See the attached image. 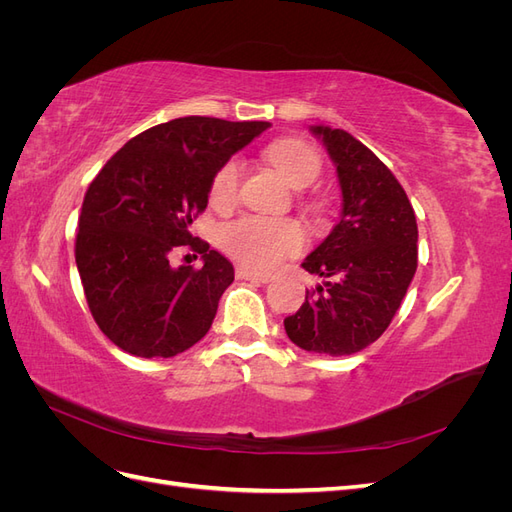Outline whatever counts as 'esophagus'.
<instances>
[{"label":"esophagus","mask_w":512,"mask_h":512,"mask_svg":"<svg viewBox=\"0 0 512 512\" xmlns=\"http://www.w3.org/2000/svg\"><path fill=\"white\" fill-rule=\"evenodd\" d=\"M237 280L256 282V284H269V282H271V277H269V275L254 273V271H250V269H243V267H239V269H237Z\"/></svg>","instance_id":"1"}]
</instances>
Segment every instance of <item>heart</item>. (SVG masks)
I'll list each match as a JSON object with an SVG mask.
<instances>
[{
  "mask_svg": "<svg viewBox=\"0 0 512 512\" xmlns=\"http://www.w3.org/2000/svg\"><path fill=\"white\" fill-rule=\"evenodd\" d=\"M265 158L280 170L294 190L309 188L322 173L320 153L299 138H280L265 149ZM241 185V162L228 160L211 179L209 200L215 209L226 211L237 205ZM226 252L243 267L254 271H273L280 262L297 254L305 245L303 228L292 220H271L247 215L224 230Z\"/></svg>",
  "mask_w": 512,
  "mask_h": 512,
  "instance_id": "b5f03b06",
  "label": "heart"
}]
</instances>
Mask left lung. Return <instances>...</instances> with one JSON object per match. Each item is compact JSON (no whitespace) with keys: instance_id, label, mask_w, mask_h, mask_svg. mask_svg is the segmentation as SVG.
I'll list each match as a JSON object with an SVG mask.
<instances>
[{"instance_id":"1","label":"left lung","mask_w":512,"mask_h":512,"mask_svg":"<svg viewBox=\"0 0 512 512\" xmlns=\"http://www.w3.org/2000/svg\"><path fill=\"white\" fill-rule=\"evenodd\" d=\"M327 147L342 188V215L303 269L322 277L284 320L307 352H361L389 327L416 273L414 209L395 175L346 130L309 128Z\"/></svg>"}]
</instances>
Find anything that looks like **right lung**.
<instances>
[{
    "label": "right lung",
    "instance_id": "1",
    "mask_svg": "<svg viewBox=\"0 0 512 512\" xmlns=\"http://www.w3.org/2000/svg\"><path fill=\"white\" fill-rule=\"evenodd\" d=\"M269 121L179 117L123 145L89 183L76 232V267L91 316L115 346L170 359L211 329L235 269L190 226L209 203L211 179ZM181 244L204 267L173 268Z\"/></svg>",
    "mask_w": 512,
    "mask_h": 512
}]
</instances>
